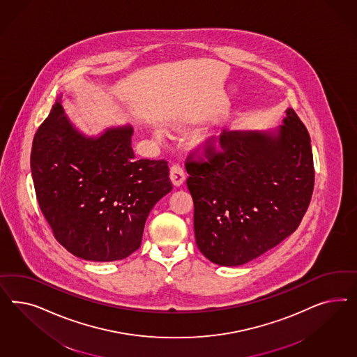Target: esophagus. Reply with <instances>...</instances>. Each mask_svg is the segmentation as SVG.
<instances>
[{
	"label": "esophagus",
	"instance_id": "obj_1",
	"mask_svg": "<svg viewBox=\"0 0 357 357\" xmlns=\"http://www.w3.org/2000/svg\"><path fill=\"white\" fill-rule=\"evenodd\" d=\"M170 179L174 185H181L185 181V174H184L183 167L179 165H173L170 167Z\"/></svg>",
	"mask_w": 357,
	"mask_h": 357
}]
</instances>
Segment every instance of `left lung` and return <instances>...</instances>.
Here are the masks:
<instances>
[{
    "mask_svg": "<svg viewBox=\"0 0 357 357\" xmlns=\"http://www.w3.org/2000/svg\"><path fill=\"white\" fill-rule=\"evenodd\" d=\"M221 151L190 153L187 187L194 200L196 245L218 266H241L289 237L314 188L310 136L292 108L270 132H227Z\"/></svg>",
    "mask_w": 357,
    "mask_h": 357,
    "instance_id": "obj_1",
    "label": "left lung"
}]
</instances>
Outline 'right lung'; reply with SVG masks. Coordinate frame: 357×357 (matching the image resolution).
<instances>
[{"mask_svg": "<svg viewBox=\"0 0 357 357\" xmlns=\"http://www.w3.org/2000/svg\"><path fill=\"white\" fill-rule=\"evenodd\" d=\"M130 126L85 137L57 100L33 137L31 174L54 238L78 258L114 261L140 248L154 204L173 190L166 160H136Z\"/></svg>", "mask_w": 357, "mask_h": 357, "instance_id": "1", "label": "right lung"}]
</instances>
